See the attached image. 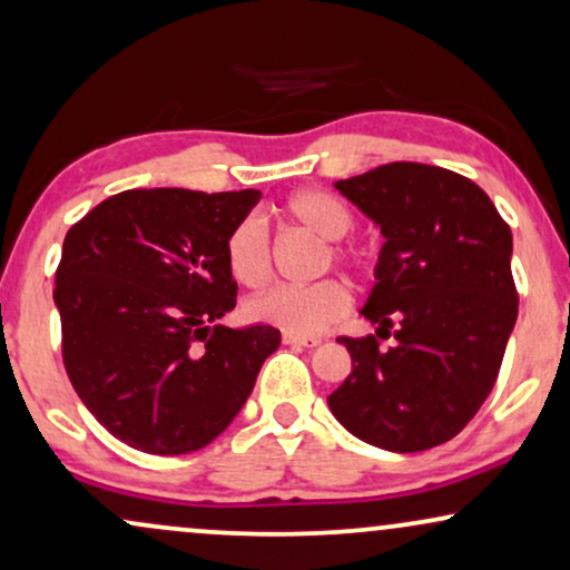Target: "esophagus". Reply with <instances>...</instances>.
Returning <instances> with one entry per match:
<instances>
[{
	"instance_id": "34e87169",
	"label": "esophagus",
	"mask_w": 570,
	"mask_h": 570,
	"mask_svg": "<svg viewBox=\"0 0 570 570\" xmlns=\"http://www.w3.org/2000/svg\"><path fill=\"white\" fill-rule=\"evenodd\" d=\"M284 342L292 344V347H318L321 338L318 336H297V334H286L284 331Z\"/></svg>"
}]
</instances>
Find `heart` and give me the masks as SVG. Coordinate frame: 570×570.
Listing matches in <instances>:
<instances>
[{"instance_id":"heart-1","label":"heart","mask_w":570,"mask_h":570,"mask_svg":"<svg viewBox=\"0 0 570 570\" xmlns=\"http://www.w3.org/2000/svg\"><path fill=\"white\" fill-rule=\"evenodd\" d=\"M286 218L297 223L323 242L344 239L355 226L350 207L328 191L305 189L286 199ZM328 261L342 265H355L360 252L342 244H328ZM226 268L236 284L263 286L273 273V252L268 228L261 218L249 215L236 223L226 239ZM352 309V289L338 278H323L307 286L281 284L247 299L244 313L257 323H271L286 334L315 336L328 331Z\"/></svg>"}]
</instances>
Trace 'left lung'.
Here are the masks:
<instances>
[{
  "instance_id": "1",
  "label": "left lung",
  "mask_w": 570,
  "mask_h": 570,
  "mask_svg": "<svg viewBox=\"0 0 570 570\" xmlns=\"http://www.w3.org/2000/svg\"><path fill=\"white\" fill-rule=\"evenodd\" d=\"M384 234L363 315L376 336H338L352 373L328 407L389 452L450 442L492 392L518 318L513 234L471 178L423 163L379 165L334 184ZM399 326V344L377 338Z\"/></svg>"
}]
</instances>
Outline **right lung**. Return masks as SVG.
Wrapping results in <instances>:
<instances>
[{
  "label": "right lung",
  "instance_id": "add662e5",
  "mask_svg": "<svg viewBox=\"0 0 570 570\" xmlns=\"http://www.w3.org/2000/svg\"><path fill=\"white\" fill-rule=\"evenodd\" d=\"M261 191L128 189L70 228L55 276L62 363L115 439L186 455L226 431L247 402L273 326L228 328L236 305L226 239Z\"/></svg>",
  "mask_w": 570,
  "mask_h": 570
}]
</instances>
